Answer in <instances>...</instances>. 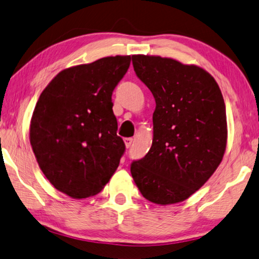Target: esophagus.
<instances>
[{
  "instance_id": "34e87169",
  "label": "esophagus",
  "mask_w": 259,
  "mask_h": 259,
  "mask_svg": "<svg viewBox=\"0 0 259 259\" xmlns=\"http://www.w3.org/2000/svg\"><path fill=\"white\" fill-rule=\"evenodd\" d=\"M133 142H134L133 138H124V144H125L126 149H129L131 144H133Z\"/></svg>"
}]
</instances>
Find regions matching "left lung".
Instances as JSON below:
<instances>
[{
    "label": "left lung",
    "instance_id": "left-lung-1",
    "mask_svg": "<svg viewBox=\"0 0 259 259\" xmlns=\"http://www.w3.org/2000/svg\"><path fill=\"white\" fill-rule=\"evenodd\" d=\"M136 75L155 100L153 139L131 175L144 198L159 205L188 199L223 161L227 117L214 78L170 57L133 55Z\"/></svg>",
    "mask_w": 259,
    "mask_h": 259
}]
</instances>
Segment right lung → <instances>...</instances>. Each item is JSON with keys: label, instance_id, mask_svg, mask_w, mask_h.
<instances>
[{"label": "right lung", "instance_id": "add662e5", "mask_svg": "<svg viewBox=\"0 0 259 259\" xmlns=\"http://www.w3.org/2000/svg\"><path fill=\"white\" fill-rule=\"evenodd\" d=\"M130 61L107 56L64 69L36 102L32 150L48 181L71 198L99 194L117 169L125 146L116 134L112 93Z\"/></svg>", "mask_w": 259, "mask_h": 259}]
</instances>
